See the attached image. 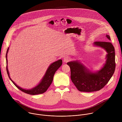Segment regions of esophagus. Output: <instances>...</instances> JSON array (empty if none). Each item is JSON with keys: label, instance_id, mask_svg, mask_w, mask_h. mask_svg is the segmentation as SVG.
<instances>
[{"label": "esophagus", "instance_id": "esophagus-1", "mask_svg": "<svg viewBox=\"0 0 122 122\" xmlns=\"http://www.w3.org/2000/svg\"><path fill=\"white\" fill-rule=\"evenodd\" d=\"M70 58L69 57H64V58L63 59V61L64 62L66 63V62L70 61Z\"/></svg>", "mask_w": 122, "mask_h": 122}]
</instances>
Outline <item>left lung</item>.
<instances>
[{"label":"left lung","instance_id":"obj_1","mask_svg":"<svg viewBox=\"0 0 122 122\" xmlns=\"http://www.w3.org/2000/svg\"><path fill=\"white\" fill-rule=\"evenodd\" d=\"M108 40L110 37L106 35ZM94 45L105 49L107 54L104 67L97 73H92L78 61L67 63L71 71V79L80 92H92L99 91L108 82L116 68L115 52L113 45L109 41H97Z\"/></svg>","mask_w":122,"mask_h":122}]
</instances>
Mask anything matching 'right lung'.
<instances>
[{"instance_id": "obj_1", "label": "right lung", "mask_w": 122, "mask_h": 122, "mask_svg": "<svg viewBox=\"0 0 122 122\" xmlns=\"http://www.w3.org/2000/svg\"><path fill=\"white\" fill-rule=\"evenodd\" d=\"M8 49H9V47L7 50L6 53V71L10 79L12 81V82L15 86L17 87L18 88L20 89L21 91L30 95H36V94H42L44 93L45 92H46L52 83L53 76L55 72L62 65V61L61 60H59L52 63V64H51L50 66L48 67L47 70H46V72L44 77L43 78L42 80H41V82L37 86H36V87L33 88L31 90H25L18 86L13 81H12V80L10 77L9 73L7 69V54L8 51Z\"/></svg>"}]
</instances>
